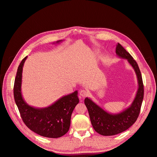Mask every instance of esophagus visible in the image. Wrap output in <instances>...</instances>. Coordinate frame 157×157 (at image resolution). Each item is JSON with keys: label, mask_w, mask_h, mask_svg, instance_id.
Masks as SVG:
<instances>
[{"label": "esophagus", "mask_w": 157, "mask_h": 157, "mask_svg": "<svg viewBox=\"0 0 157 157\" xmlns=\"http://www.w3.org/2000/svg\"><path fill=\"white\" fill-rule=\"evenodd\" d=\"M79 94L82 98H84L88 95V92H87V91L85 90V89H82V90H81L79 91Z\"/></svg>", "instance_id": "34e87169"}]
</instances>
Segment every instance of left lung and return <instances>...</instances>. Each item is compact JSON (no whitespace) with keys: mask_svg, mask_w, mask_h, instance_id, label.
I'll return each instance as SVG.
<instances>
[{"mask_svg":"<svg viewBox=\"0 0 157 157\" xmlns=\"http://www.w3.org/2000/svg\"><path fill=\"white\" fill-rule=\"evenodd\" d=\"M117 55L126 59L135 71L139 84L138 90L132 104L120 113L110 114L94 103L91 99L86 98L84 104L88 110L91 124L98 133L104 136H114L130 127L137 121L140 112L144 99V84L139 66L132 56L118 43L116 48Z\"/></svg>","mask_w":157,"mask_h":157,"instance_id":"1","label":"left lung"}]
</instances>
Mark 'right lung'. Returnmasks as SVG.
Instances as JSON below:
<instances>
[{
  "label": "right lung",
  "instance_id": "obj_1",
  "mask_svg": "<svg viewBox=\"0 0 157 157\" xmlns=\"http://www.w3.org/2000/svg\"><path fill=\"white\" fill-rule=\"evenodd\" d=\"M27 58L21 60L18 67L13 86L14 99L22 121L28 128L41 136L48 138L62 137L69 130L72 113L79 102L78 91L62 97L47 107L35 108L29 105L24 101L21 92L22 71Z\"/></svg>",
  "mask_w": 157,
  "mask_h": 157
}]
</instances>
